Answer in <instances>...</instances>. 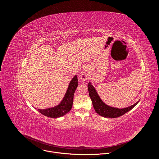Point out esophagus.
Here are the masks:
<instances>
[{
  "mask_svg": "<svg viewBox=\"0 0 159 159\" xmlns=\"http://www.w3.org/2000/svg\"><path fill=\"white\" fill-rule=\"evenodd\" d=\"M88 77V73L86 70H84L83 72H82V73L80 75V78L81 79V80L82 81H85L87 80Z\"/></svg>",
  "mask_w": 159,
  "mask_h": 159,
  "instance_id": "1",
  "label": "esophagus"
}]
</instances>
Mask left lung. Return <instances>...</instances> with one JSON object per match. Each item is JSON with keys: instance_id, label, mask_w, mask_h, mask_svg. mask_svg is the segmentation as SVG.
<instances>
[{"instance_id": "obj_1", "label": "left lung", "mask_w": 159, "mask_h": 159, "mask_svg": "<svg viewBox=\"0 0 159 159\" xmlns=\"http://www.w3.org/2000/svg\"><path fill=\"white\" fill-rule=\"evenodd\" d=\"M87 87H88L89 96L93 102V105L96 112L100 116L105 118H118L119 116H121L125 115V113H126L129 111H130L131 109H133L139 102L138 101L137 103L134 104L133 105L123 109H118V108L110 107L106 105V104H104L102 101L99 95L98 94L96 89L93 86V85H91V83L89 82L87 85Z\"/></svg>"}]
</instances>
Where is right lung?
<instances>
[{
  "mask_svg": "<svg viewBox=\"0 0 159 159\" xmlns=\"http://www.w3.org/2000/svg\"><path fill=\"white\" fill-rule=\"evenodd\" d=\"M77 86L78 79L75 75L70 81L63 100L58 106L46 109H38V111L44 116L53 118L64 116L70 111L72 107L74 95Z\"/></svg>",
  "mask_w": 159,
  "mask_h": 159,
  "instance_id": "add662e5",
  "label": "right lung"
}]
</instances>
